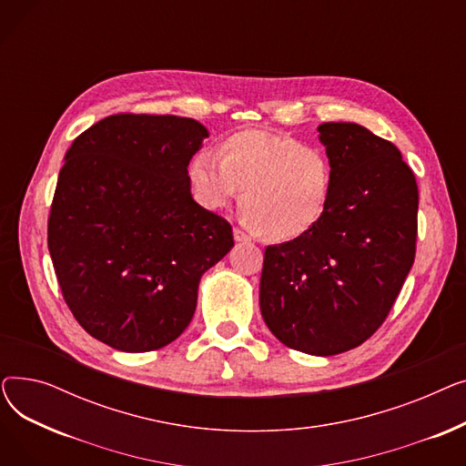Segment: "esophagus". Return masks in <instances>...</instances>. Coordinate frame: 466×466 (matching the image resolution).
I'll return each mask as SVG.
<instances>
[{
  "instance_id": "34e87169",
  "label": "esophagus",
  "mask_w": 466,
  "mask_h": 466,
  "mask_svg": "<svg viewBox=\"0 0 466 466\" xmlns=\"http://www.w3.org/2000/svg\"><path fill=\"white\" fill-rule=\"evenodd\" d=\"M234 239L236 241H249V236L243 232L241 228H234Z\"/></svg>"
}]
</instances>
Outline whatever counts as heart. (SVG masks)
Instances as JSON below:
<instances>
[{"instance_id":"b5f03b06","label":"heart","mask_w":466,"mask_h":466,"mask_svg":"<svg viewBox=\"0 0 466 466\" xmlns=\"http://www.w3.org/2000/svg\"><path fill=\"white\" fill-rule=\"evenodd\" d=\"M196 200L220 209L241 195V213L257 236L290 241L308 234L327 213L334 174L319 147L290 136L241 130L218 145L217 157L196 153L188 162Z\"/></svg>"}]
</instances>
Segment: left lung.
Wrapping results in <instances>:
<instances>
[{"mask_svg":"<svg viewBox=\"0 0 466 466\" xmlns=\"http://www.w3.org/2000/svg\"><path fill=\"white\" fill-rule=\"evenodd\" d=\"M317 130L330 204L308 234L266 248L260 311L287 348L330 357L369 339L393 308L415 258L420 194L390 141L355 122Z\"/></svg>","mask_w":466,"mask_h":466,"instance_id":"left-lung-1","label":"left lung"}]
</instances>
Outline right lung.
Returning <instances> with one entry per match:
<instances>
[{
  "mask_svg": "<svg viewBox=\"0 0 466 466\" xmlns=\"http://www.w3.org/2000/svg\"><path fill=\"white\" fill-rule=\"evenodd\" d=\"M208 136L194 118L120 113L66 153L48 251L73 317L113 350L153 351L181 336L200 278L234 248L228 220L190 194L187 167Z\"/></svg>",
  "mask_w": 466,
  "mask_h": 466,
  "instance_id": "1",
  "label": "right lung"
}]
</instances>
